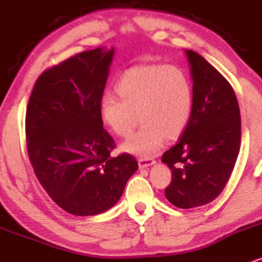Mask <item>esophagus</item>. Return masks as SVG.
I'll return each mask as SVG.
<instances>
[{
    "mask_svg": "<svg viewBox=\"0 0 262 262\" xmlns=\"http://www.w3.org/2000/svg\"><path fill=\"white\" fill-rule=\"evenodd\" d=\"M155 160L154 159H139V160H138V165H139V167L140 169H146V167H149V166H152V165L155 164Z\"/></svg>",
    "mask_w": 262,
    "mask_h": 262,
    "instance_id": "1",
    "label": "esophagus"
}]
</instances>
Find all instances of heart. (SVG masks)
<instances>
[{
	"mask_svg": "<svg viewBox=\"0 0 262 262\" xmlns=\"http://www.w3.org/2000/svg\"><path fill=\"white\" fill-rule=\"evenodd\" d=\"M116 91L119 99L102 98L101 116L121 138H128L139 119L143 122L140 130L123 144V150L134 155H154L165 138L175 139L185 130L193 111L192 81L176 65L133 66L122 75Z\"/></svg>",
	"mask_w": 262,
	"mask_h": 262,
	"instance_id": "obj_1",
	"label": "heart"
}]
</instances>
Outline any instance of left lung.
I'll return each mask as SVG.
<instances>
[{"label": "left lung", "mask_w": 262, "mask_h": 262, "mask_svg": "<svg viewBox=\"0 0 262 262\" xmlns=\"http://www.w3.org/2000/svg\"><path fill=\"white\" fill-rule=\"evenodd\" d=\"M193 81V111L176 145L164 152L172 180L165 189L179 208L215 200L233 172L242 139L235 92L217 69L200 54L186 50Z\"/></svg>", "instance_id": "left-lung-1"}]
</instances>
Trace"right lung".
Masks as SVG:
<instances>
[{"mask_svg": "<svg viewBox=\"0 0 262 262\" xmlns=\"http://www.w3.org/2000/svg\"><path fill=\"white\" fill-rule=\"evenodd\" d=\"M114 49L97 48L48 69L33 89L26 114L27 149L50 198L74 215H96L119 201L138 170L132 155L111 156L101 101Z\"/></svg>", "mask_w": 262, "mask_h": 262, "instance_id": "add662e5", "label": "right lung"}]
</instances>
